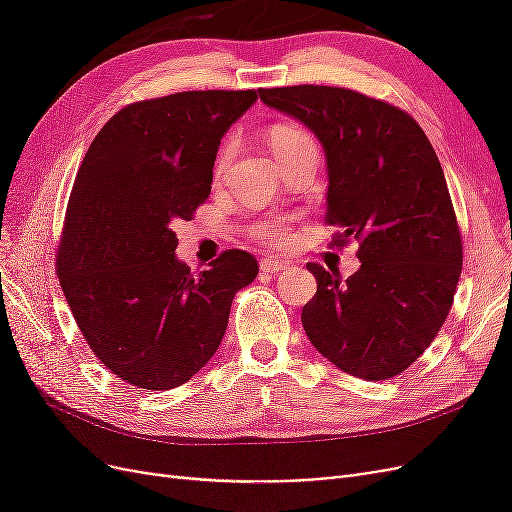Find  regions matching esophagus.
Returning <instances> with one entry per match:
<instances>
[{"instance_id": "1", "label": "esophagus", "mask_w": 512, "mask_h": 512, "mask_svg": "<svg viewBox=\"0 0 512 512\" xmlns=\"http://www.w3.org/2000/svg\"><path fill=\"white\" fill-rule=\"evenodd\" d=\"M288 265L282 260H275V258H265L260 260V271L262 273H280V271H286Z\"/></svg>"}]
</instances>
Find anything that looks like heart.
<instances>
[{"label": "heart", "mask_w": 512, "mask_h": 512, "mask_svg": "<svg viewBox=\"0 0 512 512\" xmlns=\"http://www.w3.org/2000/svg\"><path fill=\"white\" fill-rule=\"evenodd\" d=\"M269 147L273 151L275 160L280 164L286 158L297 156V153H301V151H316L312 136L297 126H288V123H277V126H273L269 130ZM232 149H235V143L232 141H228L222 147L218 162H215V170H218V173H222V170L226 168V164L232 156ZM286 235H288V222L284 218H269L265 222H260L258 226H254V237L260 241L280 243L286 239Z\"/></svg>", "instance_id": "1"}]
</instances>
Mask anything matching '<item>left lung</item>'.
I'll return each instance as SVG.
<instances>
[{
  "mask_svg": "<svg viewBox=\"0 0 512 512\" xmlns=\"http://www.w3.org/2000/svg\"><path fill=\"white\" fill-rule=\"evenodd\" d=\"M299 119L327 158V218L337 245L359 241L346 282L316 262L318 290L301 322L314 348L346 374L389 380L410 367L451 312L461 235L440 160L421 126L397 106L324 85L258 89Z\"/></svg>",
  "mask_w": 512,
  "mask_h": 512,
  "instance_id": "8db88e82",
  "label": "left lung"
}]
</instances>
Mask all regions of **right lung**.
Returning <instances> with one entry per match:
<instances>
[{"instance_id":"add662e5","label":"right lung","mask_w":512,"mask_h":512,"mask_svg":"<svg viewBox=\"0 0 512 512\" xmlns=\"http://www.w3.org/2000/svg\"><path fill=\"white\" fill-rule=\"evenodd\" d=\"M258 100L181 91L134 102L89 145L68 200L57 275L89 348L121 380L168 391L220 348L258 262L226 250L205 271L175 254V224L209 198L222 136Z\"/></svg>"}]
</instances>
